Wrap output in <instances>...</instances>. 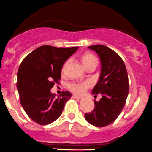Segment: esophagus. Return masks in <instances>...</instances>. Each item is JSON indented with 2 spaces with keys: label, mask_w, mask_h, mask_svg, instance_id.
<instances>
[{
  "label": "esophagus",
  "mask_w": 152,
  "mask_h": 152,
  "mask_svg": "<svg viewBox=\"0 0 152 152\" xmlns=\"http://www.w3.org/2000/svg\"><path fill=\"white\" fill-rule=\"evenodd\" d=\"M72 98H73V99H82V97L78 96V95H72Z\"/></svg>",
  "instance_id": "obj_1"
}]
</instances>
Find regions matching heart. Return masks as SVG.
Here are the masks:
<instances>
[{"instance_id": "heart-1", "label": "heart", "mask_w": 152, "mask_h": 152, "mask_svg": "<svg viewBox=\"0 0 152 152\" xmlns=\"http://www.w3.org/2000/svg\"><path fill=\"white\" fill-rule=\"evenodd\" d=\"M82 63L84 65L86 69L92 66H96L97 60L95 56L90 53H86L82 56ZM69 62H66L63 67V71L65 70L66 67L67 66ZM90 86L89 82H80V83H72L69 85V88L72 92L77 94H82L85 91V89H87Z\"/></svg>"}]
</instances>
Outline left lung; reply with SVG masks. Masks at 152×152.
I'll return each instance as SVG.
<instances>
[{
    "instance_id": "1",
    "label": "left lung",
    "mask_w": 152,
    "mask_h": 152,
    "mask_svg": "<svg viewBox=\"0 0 152 152\" xmlns=\"http://www.w3.org/2000/svg\"><path fill=\"white\" fill-rule=\"evenodd\" d=\"M101 60L100 77L92 94H101L99 102L94 100L92 112L85 113V118L95 127H105L117 118L122 112L129 92L128 76L123 60L114 50L102 45L89 46Z\"/></svg>"
}]
</instances>
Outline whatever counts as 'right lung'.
Wrapping results in <instances>:
<instances>
[{"instance_id": "1", "label": "right lung", "mask_w": 152, "mask_h": 152, "mask_svg": "<svg viewBox=\"0 0 152 152\" xmlns=\"http://www.w3.org/2000/svg\"><path fill=\"white\" fill-rule=\"evenodd\" d=\"M77 49L43 45L21 62L17 74L20 102L27 115L37 123L45 125L57 120L72 97L68 91L57 97L50 89L54 83H59L63 64Z\"/></svg>"}]
</instances>
